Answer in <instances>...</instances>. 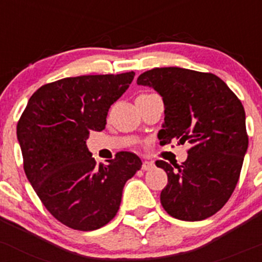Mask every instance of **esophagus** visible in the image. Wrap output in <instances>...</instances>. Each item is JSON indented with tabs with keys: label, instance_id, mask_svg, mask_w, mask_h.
<instances>
[{
	"label": "esophagus",
	"instance_id": "obj_1",
	"mask_svg": "<svg viewBox=\"0 0 262 262\" xmlns=\"http://www.w3.org/2000/svg\"><path fill=\"white\" fill-rule=\"evenodd\" d=\"M152 168H154L153 162H148V161L143 162V164H142V169L143 170H149V169H152Z\"/></svg>",
	"mask_w": 262,
	"mask_h": 262
}]
</instances>
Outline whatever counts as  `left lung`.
I'll use <instances>...</instances> for the list:
<instances>
[{
    "instance_id": "left-lung-1",
    "label": "left lung",
    "mask_w": 262,
    "mask_h": 262,
    "mask_svg": "<svg viewBox=\"0 0 262 262\" xmlns=\"http://www.w3.org/2000/svg\"><path fill=\"white\" fill-rule=\"evenodd\" d=\"M137 84L153 88L163 99L161 144L174 139L192 144L181 166L156 162L168 176L162 206L182 221L208 219L232 194L249 145L240 99L219 76L182 68L152 69Z\"/></svg>"
}]
</instances>
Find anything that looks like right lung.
Here are the masks:
<instances>
[{
  "mask_svg": "<svg viewBox=\"0 0 262 262\" xmlns=\"http://www.w3.org/2000/svg\"><path fill=\"white\" fill-rule=\"evenodd\" d=\"M134 75H82L42 85L17 123L27 180L46 210L74 230H98L112 221L124 184L142 167L130 152L98 167L86 147L90 132L105 128L110 105Z\"/></svg>",
  "mask_w": 262,
  "mask_h": 262,
  "instance_id": "obj_1",
  "label": "right lung"
}]
</instances>
